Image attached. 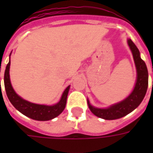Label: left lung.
I'll return each mask as SVG.
<instances>
[{
	"instance_id": "1",
	"label": "left lung",
	"mask_w": 153,
	"mask_h": 153,
	"mask_svg": "<svg viewBox=\"0 0 153 153\" xmlns=\"http://www.w3.org/2000/svg\"><path fill=\"white\" fill-rule=\"evenodd\" d=\"M128 45L133 54L137 70V80L134 88L129 96L125 100L105 109L94 107L88 100V105L90 111L97 117L104 120H116L121 118L136 109L144 98L148 86V69L145 62L140 57L139 51L131 39H128Z\"/></svg>"
}]
</instances>
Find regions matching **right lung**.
<instances>
[{"label": "right lung", "instance_id": "add662e5", "mask_svg": "<svg viewBox=\"0 0 153 153\" xmlns=\"http://www.w3.org/2000/svg\"><path fill=\"white\" fill-rule=\"evenodd\" d=\"M10 60L6 65L5 75H4L5 92H6V95L8 97L10 102L19 112H21L22 114H24L33 120L45 121V120H50L51 119L56 118L63 111L66 105L67 96L70 90V86L67 87L65 90L64 91L60 102L53 106L39 105V104L29 102L28 101L20 97L15 93V90L13 89L10 79Z\"/></svg>", "mask_w": 153, "mask_h": 153}]
</instances>
